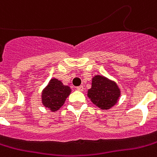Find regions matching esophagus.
Here are the masks:
<instances>
[{
  "label": "esophagus",
  "mask_w": 157,
  "mask_h": 157,
  "mask_svg": "<svg viewBox=\"0 0 157 157\" xmlns=\"http://www.w3.org/2000/svg\"><path fill=\"white\" fill-rule=\"evenodd\" d=\"M76 90H79V91H83L84 87L82 86H80L76 87Z\"/></svg>",
  "instance_id": "34e87169"
}]
</instances>
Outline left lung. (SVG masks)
Returning a JSON list of instances; mask_svg holds the SVG:
<instances>
[{
    "label": "left lung",
    "instance_id": "left-lung-1",
    "mask_svg": "<svg viewBox=\"0 0 157 157\" xmlns=\"http://www.w3.org/2000/svg\"><path fill=\"white\" fill-rule=\"evenodd\" d=\"M121 95V90L114 81L104 76L95 75L91 81V87L87 91V96L91 102L108 110L118 103Z\"/></svg>",
    "mask_w": 157,
    "mask_h": 157
}]
</instances>
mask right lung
<instances>
[{
	"instance_id": "1",
	"label": "right lung",
	"mask_w": 157,
	"mask_h": 157,
	"mask_svg": "<svg viewBox=\"0 0 157 157\" xmlns=\"http://www.w3.org/2000/svg\"><path fill=\"white\" fill-rule=\"evenodd\" d=\"M71 89L57 78H52L42 90V104L50 111L56 112L70 95Z\"/></svg>"
}]
</instances>
